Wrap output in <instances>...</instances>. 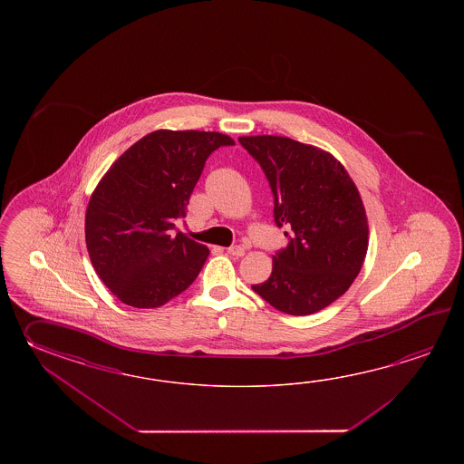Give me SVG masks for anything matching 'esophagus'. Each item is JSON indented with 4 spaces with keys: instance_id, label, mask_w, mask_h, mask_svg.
Wrapping results in <instances>:
<instances>
[{
    "instance_id": "1",
    "label": "esophagus",
    "mask_w": 464,
    "mask_h": 464,
    "mask_svg": "<svg viewBox=\"0 0 464 464\" xmlns=\"http://www.w3.org/2000/svg\"><path fill=\"white\" fill-rule=\"evenodd\" d=\"M228 254L234 256H246V248L240 246H232L227 248Z\"/></svg>"
}]
</instances>
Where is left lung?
Listing matches in <instances>:
<instances>
[{"label": "left lung", "mask_w": 464, "mask_h": 464, "mask_svg": "<svg viewBox=\"0 0 464 464\" xmlns=\"http://www.w3.org/2000/svg\"><path fill=\"white\" fill-rule=\"evenodd\" d=\"M274 194V222L288 244L252 290L288 315H312L353 284L365 260L368 224L356 186L322 149L282 136L238 138Z\"/></svg>", "instance_id": "8db88e82"}]
</instances>
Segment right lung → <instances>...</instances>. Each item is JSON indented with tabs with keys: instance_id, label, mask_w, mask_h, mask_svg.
Masks as SVG:
<instances>
[{
	"instance_id": "1",
	"label": "right lung",
	"mask_w": 464,
	"mask_h": 464,
	"mask_svg": "<svg viewBox=\"0 0 464 464\" xmlns=\"http://www.w3.org/2000/svg\"><path fill=\"white\" fill-rule=\"evenodd\" d=\"M236 142L204 130H156L109 169L86 212L89 258L126 305L158 308L198 278L208 248L174 230L208 156Z\"/></svg>"
}]
</instances>
